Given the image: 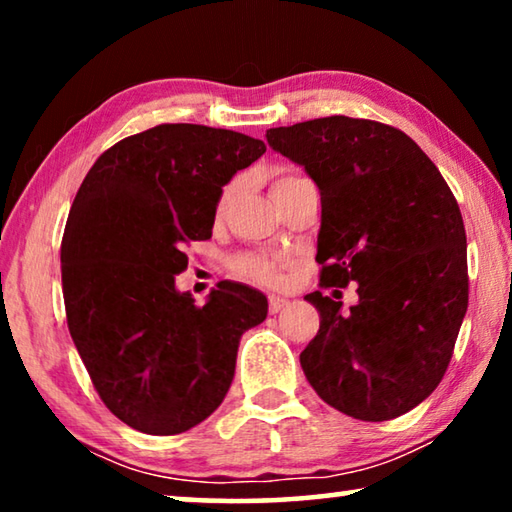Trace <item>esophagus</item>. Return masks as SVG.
<instances>
[{"label":"esophagus","instance_id":"34e87169","mask_svg":"<svg viewBox=\"0 0 512 512\" xmlns=\"http://www.w3.org/2000/svg\"><path fill=\"white\" fill-rule=\"evenodd\" d=\"M287 307H289L287 298H277V296L268 298V311H271V314H280V311L287 309Z\"/></svg>","mask_w":512,"mask_h":512}]
</instances>
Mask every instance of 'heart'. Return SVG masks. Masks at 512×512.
<instances>
[{
	"mask_svg": "<svg viewBox=\"0 0 512 512\" xmlns=\"http://www.w3.org/2000/svg\"><path fill=\"white\" fill-rule=\"evenodd\" d=\"M302 176L293 171H277L273 176V183H271V192L275 194L277 189L293 183V180H298ZM232 192H235V187H225L223 194H221V201H219V210H223L225 203L230 201ZM235 271L239 275L248 277V280L259 282V284H266V287H280L284 282V262L277 257L271 255H259V253H248V255H239L235 257Z\"/></svg>",
	"mask_w": 512,
	"mask_h": 512,
	"instance_id": "heart-1",
	"label": "heart"
}]
</instances>
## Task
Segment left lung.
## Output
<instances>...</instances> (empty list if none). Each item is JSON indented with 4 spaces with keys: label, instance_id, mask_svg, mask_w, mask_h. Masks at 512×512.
Masks as SVG:
<instances>
[{
    "label": "left lung",
    "instance_id": "left-lung-1",
    "mask_svg": "<svg viewBox=\"0 0 512 512\" xmlns=\"http://www.w3.org/2000/svg\"><path fill=\"white\" fill-rule=\"evenodd\" d=\"M320 189V287L359 282L343 311L320 291L318 334L300 354L323 402L393 420L436 391L467 311L461 210L436 164L400 128L345 115L266 131Z\"/></svg>",
    "mask_w": 512,
    "mask_h": 512
}]
</instances>
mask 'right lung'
<instances>
[{
	"label": "right lung",
	"mask_w": 512,
	"mask_h": 512,
	"mask_svg": "<svg viewBox=\"0 0 512 512\" xmlns=\"http://www.w3.org/2000/svg\"><path fill=\"white\" fill-rule=\"evenodd\" d=\"M266 151L244 133L160 124L110 146L69 210L60 273L67 327L101 402L151 436L196 427L223 402L264 293L219 282L203 307L176 289L185 246L212 237L223 185Z\"/></svg>",
	"instance_id": "right-lung-1"
}]
</instances>
